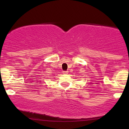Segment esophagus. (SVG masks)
Masks as SVG:
<instances>
[{
  "label": "esophagus",
  "instance_id": "1",
  "mask_svg": "<svg viewBox=\"0 0 129 129\" xmlns=\"http://www.w3.org/2000/svg\"><path fill=\"white\" fill-rule=\"evenodd\" d=\"M62 72L63 74H67L68 73H69V72H68V71H63Z\"/></svg>",
  "mask_w": 129,
  "mask_h": 129
}]
</instances>
